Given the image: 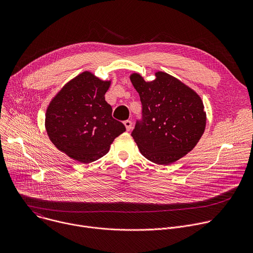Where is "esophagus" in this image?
<instances>
[{
	"label": "esophagus",
	"instance_id": "esophagus-1",
	"mask_svg": "<svg viewBox=\"0 0 253 253\" xmlns=\"http://www.w3.org/2000/svg\"><path fill=\"white\" fill-rule=\"evenodd\" d=\"M124 125H125V127H126V130H127V131L131 130V128H132V122H131L130 120H126V121H124Z\"/></svg>",
	"mask_w": 253,
	"mask_h": 253
}]
</instances>
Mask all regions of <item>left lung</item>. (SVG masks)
Here are the masks:
<instances>
[{"mask_svg":"<svg viewBox=\"0 0 253 253\" xmlns=\"http://www.w3.org/2000/svg\"><path fill=\"white\" fill-rule=\"evenodd\" d=\"M130 80L142 104V117L131 133L141 154L168 165L190 152L206 125L200 97L164 72H157L152 82L139 74H132Z\"/></svg>","mask_w":253,"mask_h":253,"instance_id":"8db88e82","label":"left lung"}]
</instances>
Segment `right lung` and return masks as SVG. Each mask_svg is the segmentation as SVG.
<instances>
[{"label": "right lung", "mask_w": 253, "mask_h": 253, "mask_svg": "<svg viewBox=\"0 0 253 253\" xmlns=\"http://www.w3.org/2000/svg\"><path fill=\"white\" fill-rule=\"evenodd\" d=\"M110 81L83 72L68 82L51 101L46 112V130L54 145L69 157L90 163L108 153L114 139L126 131L112 117L105 101Z\"/></svg>", "instance_id": "1"}]
</instances>
